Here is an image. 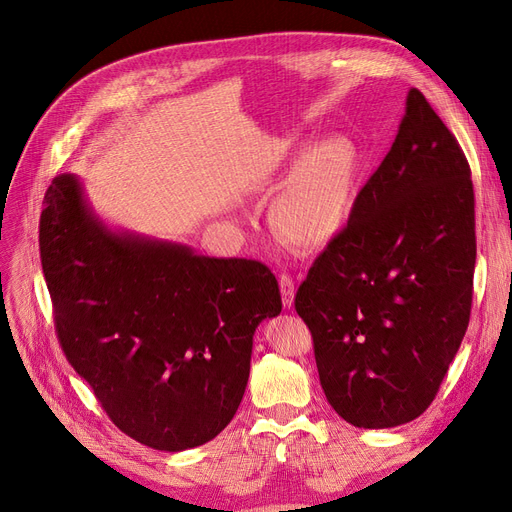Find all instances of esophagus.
Listing matches in <instances>:
<instances>
[{"label": "esophagus", "instance_id": "obj_1", "mask_svg": "<svg viewBox=\"0 0 512 512\" xmlns=\"http://www.w3.org/2000/svg\"><path fill=\"white\" fill-rule=\"evenodd\" d=\"M280 292L284 309H290L294 305V282L290 276H280Z\"/></svg>", "mask_w": 512, "mask_h": 512}]
</instances>
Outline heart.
I'll list each match as a JSON object with an SVG mask.
<instances>
[{"mask_svg":"<svg viewBox=\"0 0 512 512\" xmlns=\"http://www.w3.org/2000/svg\"><path fill=\"white\" fill-rule=\"evenodd\" d=\"M292 145L284 157L286 170L295 166L270 207L274 234L288 245L313 251L340 236L357 199L359 153L344 137H326L304 155Z\"/></svg>","mask_w":512,"mask_h":512,"instance_id":"1","label":"heart"}]
</instances>
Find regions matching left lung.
I'll list each match as a JSON object with an SVG mask.
<instances>
[{
  "mask_svg": "<svg viewBox=\"0 0 512 512\" xmlns=\"http://www.w3.org/2000/svg\"><path fill=\"white\" fill-rule=\"evenodd\" d=\"M475 253L467 157L411 89L388 155L294 299L344 421L396 427L432 405L469 326Z\"/></svg>",
  "mask_w": 512,
  "mask_h": 512,
  "instance_id": "left-lung-1",
  "label": "left lung"
}]
</instances>
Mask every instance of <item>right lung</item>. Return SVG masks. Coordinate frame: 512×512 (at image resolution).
<instances>
[{"label":"right lung","instance_id":"add662e5","mask_svg":"<svg viewBox=\"0 0 512 512\" xmlns=\"http://www.w3.org/2000/svg\"><path fill=\"white\" fill-rule=\"evenodd\" d=\"M43 203V274L74 371L149 448L213 440L245 394L257 326L282 311L270 267L107 226L76 174Z\"/></svg>","mask_w":512,"mask_h":512}]
</instances>
